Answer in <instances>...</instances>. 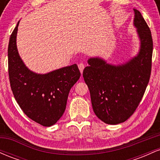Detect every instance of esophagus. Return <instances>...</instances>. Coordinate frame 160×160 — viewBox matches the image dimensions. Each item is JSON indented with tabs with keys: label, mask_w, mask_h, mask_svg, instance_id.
Segmentation results:
<instances>
[{
	"label": "esophagus",
	"mask_w": 160,
	"mask_h": 160,
	"mask_svg": "<svg viewBox=\"0 0 160 160\" xmlns=\"http://www.w3.org/2000/svg\"><path fill=\"white\" fill-rule=\"evenodd\" d=\"M78 68L80 70V73L82 74V71H83V69H84V65L82 63H80L78 65Z\"/></svg>",
	"instance_id": "1"
}]
</instances>
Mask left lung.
I'll return each mask as SVG.
<instances>
[{"mask_svg": "<svg viewBox=\"0 0 160 160\" xmlns=\"http://www.w3.org/2000/svg\"><path fill=\"white\" fill-rule=\"evenodd\" d=\"M133 25L140 40L136 56L121 65L107 63L99 57L88 59L82 77L90 92L95 115L107 124L127 120L140 103L151 72L153 40L148 24L134 9Z\"/></svg>", "mask_w": 160, "mask_h": 160, "instance_id": "1", "label": "left lung"}]
</instances>
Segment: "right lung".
I'll return each instance as SVG.
<instances>
[{
  "label": "right lung",
  "mask_w": 160,
  "mask_h": 160,
  "mask_svg": "<svg viewBox=\"0 0 160 160\" xmlns=\"http://www.w3.org/2000/svg\"><path fill=\"white\" fill-rule=\"evenodd\" d=\"M19 22L8 46V72L14 98L28 117L43 126H51L65 112L71 87L80 77L76 64L47 74L33 72L18 52L16 35Z\"/></svg>",
  "instance_id": "obj_1"
}]
</instances>
